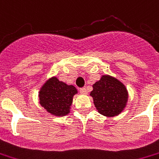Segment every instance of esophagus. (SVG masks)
Returning a JSON list of instances; mask_svg holds the SVG:
<instances>
[{
	"label": "esophagus",
	"mask_w": 159,
	"mask_h": 159,
	"mask_svg": "<svg viewBox=\"0 0 159 159\" xmlns=\"http://www.w3.org/2000/svg\"><path fill=\"white\" fill-rule=\"evenodd\" d=\"M79 92L82 94H87L88 93V91H87V88H82L79 89Z\"/></svg>",
	"instance_id": "esophagus-1"
}]
</instances>
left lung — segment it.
Wrapping results in <instances>:
<instances>
[{
    "instance_id": "1",
    "label": "left lung",
    "mask_w": 159,
    "mask_h": 159,
    "mask_svg": "<svg viewBox=\"0 0 159 159\" xmlns=\"http://www.w3.org/2000/svg\"><path fill=\"white\" fill-rule=\"evenodd\" d=\"M90 95L98 112L113 117L119 114L128 102V92L123 83L109 76H102L93 85Z\"/></svg>"
}]
</instances>
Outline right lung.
I'll use <instances>...</instances> for the list:
<instances>
[{
  "instance_id": "obj_1",
  "label": "right lung",
  "mask_w": 159,
  "mask_h": 159,
  "mask_svg": "<svg viewBox=\"0 0 159 159\" xmlns=\"http://www.w3.org/2000/svg\"><path fill=\"white\" fill-rule=\"evenodd\" d=\"M76 93L77 89L73 86H67L57 77H52L40 91V103L52 114L63 116L69 112L72 98Z\"/></svg>"
}]
</instances>
